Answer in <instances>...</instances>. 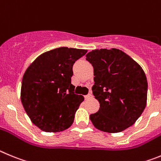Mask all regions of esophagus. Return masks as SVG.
<instances>
[{
	"mask_svg": "<svg viewBox=\"0 0 161 161\" xmlns=\"http://www.w3.org/2000/svg\"><path fill=\"white\" fill-rule=\"evenodd\" d=\"M93 97V95H91V94H88V95H86V96H85V98H86V99H90V98H91Z\"/></svg>",
	"mask_w": 161,
	"mask_h": 161,
	"instance_id": "esophagus-1",
	"label": "esophagus"
}]
</instances>
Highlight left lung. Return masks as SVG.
<instances>
[{
  "mask_svg": "<svg viewBox=\"0 0 161 161\" xmlns=\"http://www.w3.org/2000/svg\"><path fill=\"white\" fill-rule=\"evenodd\" d=\"M86 57L93 66L92 91L100 104L90 119L104 132L124 131L136 123L147 104V82L144 70L119 49L94 50Z\"/></svg>",
  "mask_w": 161,
  "mask_h": 161,
  "instance_id": "8db88e82",
  "label": "left lung"
}]
</instances>
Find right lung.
Returning a JSON list of instances; mask_svg holds the SVG:
<instances>
[{"instance_id":"obj_1","label":"right lung","mask_w":161,"mask_h":161,"mask_svg":"<svg viewBox=\"0 0 161 161\" xmlns=\"http://www.w3.org/2000/svg\"><path fill=\"white\" fill-rule=\"evenodd\" d=\"M87 52L59 47L39 55L22 78L21 100L34 125L46 132H59L72 125L75 114L84 100L75 94L72 66Z\"/></svg>"}]
</instances>
